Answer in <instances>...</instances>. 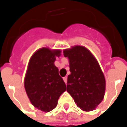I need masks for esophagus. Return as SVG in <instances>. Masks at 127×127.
I'll return each mask as SVG.
<instances>
[{
  "instance_id": "obj_1",
  "label": "esophagus",
  "mask_w": 127,
  "mask_h": 127,
  "mask_svg": "<svg viewBox=\"0 0 127 127\" xmlns=\"http://www.w3.org/2000/svg\"><path fill=\"white\" fill-rule=\"evenodd\" d=\"M63 79H64V82L66 83H66H67V79H68V77H67V76H65V77H64V78H63Z\"/></svg>"
}]
</instances>
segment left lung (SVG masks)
<instances>
[{"label": "left lung", "instance_id": "8db88e82", "mask_svg": "<svg viewBox=\"0 0 127 127\" xmlns=\"http://www.w3.org/2000/svg\"><path fill=\"white\" fill-rule=\"evenodd\" d=\"M69 59L67 92L84 111H91L104 97L105 79L93 55L84 46H76L64 51Z\"/></svg>", "mask_w": 127, "mask_h": 127}]
</instances>
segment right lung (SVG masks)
<instances>
[{"mask_svg": "<svg viewBox=\"0 0 127 127\" xmlns=\"http://www.w3.org/2000/svg\"><path fill=\"white\" fill-rule=\"evenodd\" d=\"M60 50L42 48L31 57L25 78V88L31 103L38 110L50 112L58 104L66 85L54 64Z\"/></svg>", "mask_w": 127, "mask_h": 127, "instance_id": "add662e5", "label": "right lung"}]
</instances>
